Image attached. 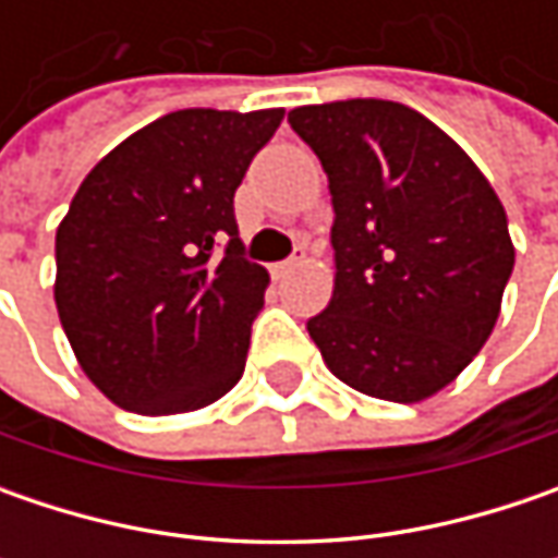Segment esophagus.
Instances as JSON below:
<instances>
[{
    "instance_id": "34e87169",
    "label": "esophagus",
    "mask_w": 558,
    "mask_h": 558,
    "mask_svg": "<svg viewBox=\"0 0 558 558\" xmlns=\"http://www.w3.org/2000/svg\"><path fill=\"white\" fill-rule=\"evenodd\" d=\"M301 260H304V251H301V254H294V257H289V260H282V264H276V267H272V276H286V272L298 267Z\"/></svg>"
}]
</instances>
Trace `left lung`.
<instances>
[{
	"instance_id": "1",
	"label": "left lung",
	"mask_w": 558,
	"mask_h": 558,
	"mask_svg": "<svg viewBox=\"0 0 558 558\" xmlns=\"http://www.w3.org/2000/svg\"><path fill=\"white\" fill-rule=\"evenodd\" d=\"M289 123L323 163L335 207V291L307 332L363 395H435L500 316L515 264L504 204L457 142L400 101L304 105Z\"/></svg>"
}]
</instances>
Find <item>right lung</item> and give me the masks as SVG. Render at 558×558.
<instances>
[{"label": "right lung", "instance_id": "obj_1", "mask_svg": "<svg viewBox=\"0 0 558 558\" xmlns=\"http://www.w3.org/2000/svg\"><path fill=\"white\" fill-rule=\"evenodd\" d=\"M282 118L163 114L76 189L54 235V304L83 373L123 410H202L245 373L269 276L245 257L232 198Z\"/></svg>", "mask_w": 558, "mask_h": 558}]
</instances>
